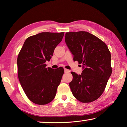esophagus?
<instances>
[{
	"instance_id": "34e87169",
	"label": "esophagus",
	"mask_w": 127,
	"mask_h": 127,
	"mask_svg": "<svg viewBox=\"0 0 127 127\" xmlns=\"http://www.w3.org/2000/svg\"><path fill=\"white\" fill-rule=\"evenodd\" d=\"M64 72H69L70 71H69V70L67 69H66V68H64Z\"/></svg>"
}]
</instances>
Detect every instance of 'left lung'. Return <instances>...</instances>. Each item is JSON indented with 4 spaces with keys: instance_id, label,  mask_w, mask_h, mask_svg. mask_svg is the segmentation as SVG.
Wrapping results in <instances>:
<instances>
[{
    "instance_id": "8db88e82",
    "label": "left lung",
    "mask_w": 127,
    "mask_h": 127,
    "mask_svg": "<svg viewBox=\"0 0 127 127\" xmlns=\"http://www.w3.org/2000/svg\"><path fill=\"white\" fill-rule=\"evenodd\" d=\"M65 41L73 60L82 64L81 74L71 72L72 94L82 103L93 102L103 93L112 73L111 54L104 42L89 32H67Z\"/></svg>"
}]
</instances>
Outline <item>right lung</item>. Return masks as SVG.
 I'll return each mask as SVG.
<instances>
[{"mask_svg": "<svg viewBox=\"0 0 127 127\" xmlns=\"http://www.w3.org/2000/svg\"><path fill=\"white\" fill-rule=\"evenodd\" d=\"M64 32H42L25 40L17 57L18 77L24 92L31 101L46 104L56 95L64 72L63 68H46L54 50L62 41Z\"/></svg>", "mask_w": 127, "mask_h": 127, "instance_id": "obj_1", "label": "right lung"}]
</instances>
